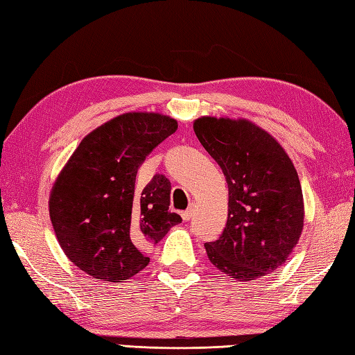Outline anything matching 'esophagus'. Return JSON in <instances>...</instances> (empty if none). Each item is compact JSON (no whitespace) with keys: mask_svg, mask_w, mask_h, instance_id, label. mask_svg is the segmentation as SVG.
I'll return each instance as SVG.
<instances>
[{"mask_svg":"<svg viewBox=\"0 0 355 355\" xmlns=\"http://www.w3.org/2000/svg\"><path fill=\"white\" fill-rule=\"evenodd\" d=\"M193 212H196V206L193 205H191V207L189 209H186L183 214H182V217H183V220H191L192 217H193Z\"/></svg>","mask_w":355,"mask_h":355,"instance_id":"1","label":"esophagus"}]
</instances>
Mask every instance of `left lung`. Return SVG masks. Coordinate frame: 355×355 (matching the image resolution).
I'll return each mask as SVG.
<instances>
[{
  "label": "left lung",
  "mask_w": 355,
  "mask_h": 355,
  "mask_svg": "<svg viewBox=\"0 0 355 355\" xmlns=\"http://www.w3.org/2000/svg\"><path fill=\"white\" fill-rule=\"evenodd\" d=\"M193 130L229 187L225 231L205 243L211 263L240 282L275 272L303 229V193L293 162L274 137L248 120L203 116Z\"/></svg>",
  "instance_id": "obj_1"
}]
</instances>
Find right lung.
I'll return each mask as SVG.
<instances>
[{"mask_svg": "<svg viewBox=\"0 0 355 355\" xmlns=\"http://www.w3.org/2000/svg\"><path fill=\"white\" fill-rule=\"evenodd\" d=\"M171 116L129 112L83 138L55 182L49 214L62 251L96 280H128L149 265L144 249L182 223L169 211L171 182L135 177L152 150L177 130Z\"/></svg>", "mask_w": 355, "mask_h": 355, "instance_id": "add662e5", "label": "right lung"}]
</instances>
